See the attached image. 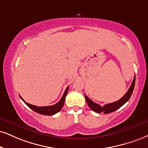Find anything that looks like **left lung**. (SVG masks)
<instances>
[{
  "mask_svg": "<svg viewBox=\"0 0 148 148\" xmlns=\"http://www.w3.org/2000/svg\"><path fill=\"white\" fill-rule=\"evenodd\" d=\"M134 85H135V75H134L132 84H131L130 87L129 88L127 92L125 94V95H123L121 99L118 100V101L113 102V103H108V104H106L103 106H101L98 104V103H95V102L92 101V100H90L88 97L85 95L86 101L87 103H88V106L90 107L94 112H95L97 113L103 112L104 114H107V113L114 112V111L116 110L117 109L119 108H121L122 106L124 105L125 103L128 101L129 99L130 98L131 95H132L133 90H134Z\"/></svg>",
  "mask_w": 148,
  "mask_h": 148,
  "instance_id": "obj_1",
  "label": "left lung"
}]
</instances>
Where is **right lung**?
<instances>
[{
  "mask_svg": "<svg viewBox=\"0 0 148 148\" xmlns=\"http://www.w3.org/2000/svg\"><path fill=\"white\" fill-rule=\"evenodd\" d=\"M68 90H69V86H67V88H66V90L64 91V93L61 99H60L57 103H56V104L53 106H42V107L36 106L27 103V102L25 101V100H24L21 96H20V97H21V99L25 102V104H26L28 107H29L32 110L35 111L36 112L39 113V114L51 116V115H53V114L58 113L59 111H60V110H61L62 108L64 103L66 96L67 92H68Z\"/></svg>",
  "mask_w": 148,
  "mask_h": 148,
  "instance_id": "1",
  "label": "right lung"
}]
</instances>
